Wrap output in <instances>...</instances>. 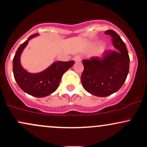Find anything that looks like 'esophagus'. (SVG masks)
I'll return each instance as SVG.
<instances>
[{"label": "esophagus", "instance_id": "esophagus-1", "mask_svg": "<svg viewBox=\"0 0 147 147\" xmlns=\"http://www.w3.org/2000/svg\"><path fill=\"white\" fill-rule=\"evenodd\" d=\"M73 60L75 61V62H79L81 61V57L79 56V55H76V56L73 58Z\"/></svg>", "mask_w": 147, "mask_h": 147}]
</instances>
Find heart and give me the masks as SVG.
I'll return each mask as SVG.
<instances>
[{"label": "heart", "instance_id": "obj_1", "mask_svg": "<svg viewBox=\"0 0 147 147\" xmlns=\"http://www.w3.org/2000/svg\"><path fill=\"white\" fill-rule=\"evenodd\" d=\"M96 45V47H101V46H102L103 45V43H97V44L95 45Z\"/></svg>", "mask_w": 147, "mask_h": 147}]
</instances>
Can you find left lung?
I'll list each match as a JSON object with an SVG mask.
<instances>
[{"label":"left lung","mask_w":147,"mask_h":147,"mask_svg":"<svg viewBox=\"0 0 147 147\" xmlns=\"http://www.w3.org/2000/svg\"><path fill=\"white\" fill-rule=\"evenodd\" d=\"M113 37L117 51L106 52L102 58L90 57L83 60L82 86L88 92L97 97H107L119 90L129 71L130 59L125 43L113 30L105 32Z\"/></svg>","instance_id":"left-lung-1"}]
</instances>
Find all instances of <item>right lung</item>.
<instances>
[{"instance_id":"1","label":"right lung","mask_w":147,"mask_h":147,"mask_svg":"<svg viewBox=\"0 0 147 147\" xmlns=\"http://www.w3.org/2000/svg\"><path fill=\"white\" fill-rule=\"evenodd\" d=\"M38 36V34L31 35L18 48L13 59V73L16 83L22 90L34 97H44L51 95L58 88L64 72L71 68L75 62L55 61L40 72L32 73L27 71L21 65V54L28 42Z\"/></svg>"}]
</instances>
